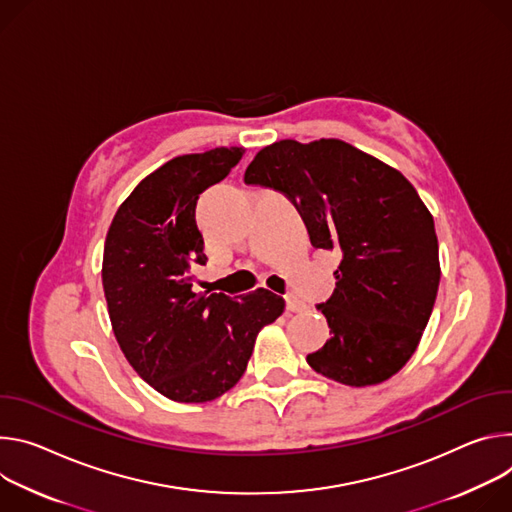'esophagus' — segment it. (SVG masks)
Returning a JSON list of instances; mask_svg holds the SVG:
<instances>
[{
  "mask_svg": "<svg viewBox=\"0 0 512 512\" xmlns=\"http://www.w3.org/2000/svg\"><path fill=\"white\" fill-rule=\"evenodd\" d=\"M285 299H287V311H291V313H303L307 309V305L301 299H297L295 295H287Z\"/></svg>",
  "mask_w": 512,
  "mask_h": 512,
  "instance_id": "1",
  "label": "esophagus"
}]
</instances>
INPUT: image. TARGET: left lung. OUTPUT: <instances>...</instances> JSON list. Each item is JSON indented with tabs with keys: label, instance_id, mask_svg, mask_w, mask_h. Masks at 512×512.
<instances>
[{
	"label": "left lung",
	"instance_id": "8db88e82",
	"mask_svg": "<svg viewBox=\"0 0 512 512\" xmlns=\"http://www.w3.org/2000/svg\"><path fill=\"white\" fill-rule=\"evenodd\" d=\"M248 185L285 193L311 244L342 254L335 291L317 305L329 323L309 366L346 386H372L415 354L439 287L433 215L415 187L382 160L335 138L280 140L246 168Z\"/></svg>",
	"mask_w": 512,
	"mask_h": 512
}]
</instances>
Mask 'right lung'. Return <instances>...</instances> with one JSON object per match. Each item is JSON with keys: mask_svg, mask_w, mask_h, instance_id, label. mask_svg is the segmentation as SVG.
Returning <instances> with one entry per match:
<instances>
[{"mask_svg": "<svg viewBox=\"0 0 512 512\" xmlns=\"http://www.w3.org/2000/svg\"><path fill=\"white\" fill-rule=\"evenodd\" d=\"M244 148H213L168 160L138 183L113 215L103 248V293L118 344L132 368L177 403H207L246 372L258 331L285 299L193 293V264H205L195 207L223 181Z\"/></svg>", "mask_w": 512, "mask_h": 512, "instance_id": "right-lung-1", "label": "right lung"}]
</instances>
